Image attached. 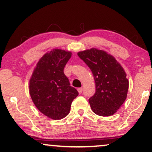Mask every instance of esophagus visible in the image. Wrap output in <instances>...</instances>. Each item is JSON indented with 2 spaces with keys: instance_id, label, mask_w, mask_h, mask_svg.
<instances>
[{
  "instance_id": "esophagus-1",
  "label": "esophagus",
  "mask_w": 152,
  "mask_h": 152,
  "mask_svg": "<svg viewBox=\"0 0 152 152\" xmlns=\"http://www.w3.org/2000/svg\"><path fill=\"white\" fill-rule=\"evenodd\" d=\"M77 90H78L79 94H81V93H82V91H83V88H81V87H80V88L77 89Z\"/></svg>"
}]
</instances>
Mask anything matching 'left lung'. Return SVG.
I'll use <instances>...</instances> for the list:
<instances>
[{
  "instance_id": "1",
  "label": "left lung",
  "mask_w": 152,
  "mask_h": 152,
  "mask_svg": "<svg viewBox=\"0 0 152 152\" xmlns=\"http://www.w3.org/2000/svg\"><path fill=\"white\" fill-rule=\"evenodd\" d=\"M90 68L96 83V92L89 99L91 108L98 116L114 114L127 98L129 80L123 67L104 50L91 48L78 52Z\"/></svg>"
}]
</instances>
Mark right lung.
I'll return each mask as SVG.
<instances>
[{
  "label": "right lung",
  "instance_id": "1",
  "mask_svg": "<svg viewBox=\"0 0 152 152\" xmlns=\"http://www.w3.org/2000/svg\"><path fill=\"white\" fill-rule=\"evenodd\" d=\"M72 54L69 51L61 49L45 54L36 64L29 80V94L34 104L51 119L67 116L72 101L78 95L63 72Z\"/></svg>",
  "mask_w": 152,
  "mask_h": 152
}]
</instances>
